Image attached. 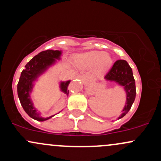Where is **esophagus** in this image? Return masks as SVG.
<instances>
[{
    "label": "esophagus",
    "mask_w": 161,
    "mask_h": 161,
    "mask_svg": "<svg viewBox=\"0 0 161 161\" xmlns=\"http://www.w3.org/2000/svg\"><path fill=\"white\" fill-rule=\"evenodd\" d=\"M79 78H80L81 79H86V77L85 75H80V76H79Z\"/></svg>",
    "instance_id": "esophagus-1"
}]
</instances>
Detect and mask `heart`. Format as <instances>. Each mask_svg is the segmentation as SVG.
Masks as SVG:
<instances>
[{"instance_id":"1","label":"heart","mask_w":161,"mask_h":161,"mask_svg":"<svg viewBox=\"0 0 161 161\" xmlns=\"http://www.w3.org/2000/svg\"><path fill=\"white\" fill-rule=\"evenodd\" d=\"M76 63L79 67L83 69H91L96 66L95 73L100 75L105 73L111 66L112 58L108 53L94 51L78 56Z\"/></svg>"}]
</instances>
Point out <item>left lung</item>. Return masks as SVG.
<instances>
[{
	"label": "left lung",
	"instance_id": "left-lung-1",
	"mask_svg": "<svg viewBox=\"0 0 161 161\" xmlns=\"http://www.w3.org/2000/svg\"><path fill=\"white\" fill-rule=\"evenodd\" d=\"M105 79L123 86L126 92V101L123 109V113L118 117V119H119L130 111L136 98V85L133 71L126 61L119 59L113 64V67L105 76Z\"/></svg>",
	"mask_w": 161,
	"mask_h": 161
}]
</instances>
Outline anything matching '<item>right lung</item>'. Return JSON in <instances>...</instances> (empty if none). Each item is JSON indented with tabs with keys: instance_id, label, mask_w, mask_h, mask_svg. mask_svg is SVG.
<instances>
[{
	"instance_id": "1",
	"label": "right lung",
	"mask_w": 161,
	"mask_h": 161,
	"mask_svg": "<svg viewBox=\"0 0 161 161\" xmlns=\"http://www.w3.org/2000/svg\"><path fill=\"white\" fill-rule=\"evenodd\" d=\"M62 55V51L59 50H46L40 52L34 58H32L25 65V69L21 72L19 82L18 83V96L21 102L24 110L32 119L38 121H45L52 118L42 117L41 113L38 112L34 106L31 94L34 87V82L38 79V77L45 73L49 68L59 60ZM71 81L61 82L59 88L61 91L68 96L69 90L68 86Z\"/></svg>"
}]
</instances>
